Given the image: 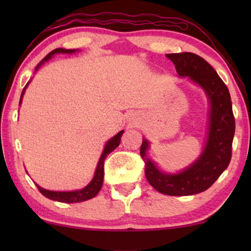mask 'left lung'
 I'll return each mask as SVG.
<instances>
[{
	"label": "left lung",
	"instance_id": "1",
	"mask_svg": "<svg viewBox=\"0 0 251 251\" xmlns=\"http://www.w3.org/2000/svg\"><path fill=\"white\" fill-rule=\"evenodd\" d=\"M179 76H188L204 89L210 100L209 135L201 156L186 170L177 175L161 173L154 162L146 157L149 142L143 138L140 156L145 162V176L160 193L174 197L193 195L208 190L232 157V143L235 132V120L232 101L226 84L212 66L203 58L192 52L168 53Z\"/></svg>",
	"mask_w": 251,
	"mask_h": 251
}]
</instances>
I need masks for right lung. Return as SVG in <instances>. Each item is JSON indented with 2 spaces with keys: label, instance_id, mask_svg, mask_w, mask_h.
Listing matches in <instances>:
<instances>
[{
  "label": "right lung",
  "instance_id": "obj_1",
  "mask_svg": "<svg viewBox=\"0 0 251 251\" xmlns=\"http://www.w3.org/2000/svg\"><path fill=\"white\" fill-rule=\"evenodd\" d=\"M59 52L72 53V52H75V50H66V49H61V48L54 49L53 51H51V52L48 54V56L44 58V59L41 61L39 65H37V67H40L41 64H43V61H47L48 59H50V58L52 57V54L59 53ZM25 88H24V90H23L22 97L24 95V91H25ZM20 102H22V98H20ZM20 102H19V105H20ZM123 132L125 131L122 130V131L116 133L113 138H111L107 143H106L104 152H102L100 159H99L95 176H94V178H92V180L90 181V183H89L84 188H82V190H78V191H73V192H54V191L44 190V188L40 187L39 185H36L37 188H39V191L44 195V197L50 199V200L65 202V203H75V202H82V201L89 200V199L96 197V195L98 194V192L100 191L102 180H104V161L106 159V156H107L108 154L112 152V151H114L116 147L120 145V142H121V136Z\"/></svg>",
  "mask_w": 251,
  "mask_h": 251
}]
</instances>
